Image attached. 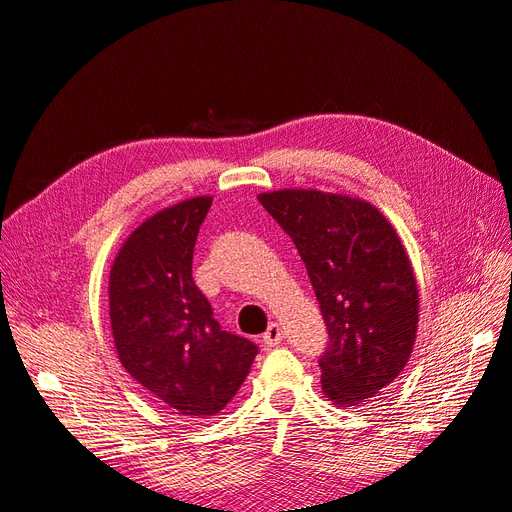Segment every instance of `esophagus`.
Returning a JSON list of instances; mask_svg holds the SVG:
<instances>
[{
    "instance_id": "1",
    "label": "esophagus",
    "mask_w": 512,
    "mask_h": 512,
    "mask_svg": "<svg viewBox=\"0 0 512 512\" xmlns=\"http://www.w3.org/2000/svg\"><path fill=\"white\" fill-rule=\"evenodd\" d=\"M282 339H284L282 327L277 322H271L269 329L265 331V335H262V344H265L267 348H275V346L282 344Z\"/></svg>"
}]
</instances>
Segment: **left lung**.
Here are the masks:
<instances>
[{
    "label": "left lung",
    "mask_w": 512,
    "mask_h": 512,
    "mask_svg": "<svg viewBox=\"0 0 512 512\" xmlns=\"http://www.w3.org/2000/svg\"><path fill=\"white\" fill-rule=\"evenodd\" d=\"M258 200L297 245L320 303L324 395L339 406L376 397L404 371L418 327L416 280L395 228L350 196L280 190Z\"/></svg>",
    "instance_id": "1"
}]
</instances>
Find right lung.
<instances>
[{
	"label": "right lung",
	"instance_id": "obj_1",
	"mask_svg": "<svg viewBox=\"0 0 512 512\" xmlns=\"http://www.w3.org/2000/svg\"><path fill=\"white\" fill-rule=\"evenodd\" d=\"M211 196L168 207L138 226L108 282L121 365L173 414L220 412L250 374L258 346L222 331L192 280V258Z\"/></svg>",
	"mask_w": 512,
	"mask_h": 512
}]
</instances>
